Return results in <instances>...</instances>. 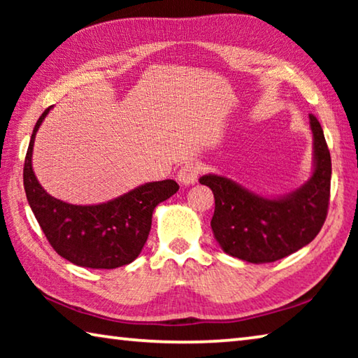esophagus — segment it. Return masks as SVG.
Here are the masks:
<instances>
[{
	"label": "esophagus",
	"instance_id": "obj_1",
	"mask_svg": "<svg viewBox=\"0 0 358 358\" xmlns=\"http://www.w3.org/2000/svg\"><path fill=\"white\" fill-rule=\"evenodd\" d=\"M199 172H201V169H199L197 164H192V162H189V164H185L183 167L180 169L178 172V181L183 186H191L197 181V177H199Z\"/></svg>",
	"mask_w": 358,
	"mask_h": 358
}]
</instances>
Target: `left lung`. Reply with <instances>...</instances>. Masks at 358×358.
<instances>
[{
	"mask_svg": "<svg viewBox=\"0 0 358 358\" xmlns=\"http://www.w3.org/2000/svg\"><path fill=\"white\" fill-rule=\"evenodd\" d=\"M313 172L305 183L282 196L266 197L232 178L207 173L199 178L215 196L211 230L229 256L268 264L311 243L327 217L331 159L324 131L310 115Z\"/></svg>",
	"mask_w": 358,
	"mask_h": 358,
	"instance_id": "left-lung-1",
	"label": "left lung"
}]
</instances>
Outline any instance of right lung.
I'll return each mask as SVG.
<instances>
[{
    "label": "right lung",
    "instance_id": "right-lung-1",
    "mask_svg": "<svg viewBox=\"0 0 358 358\" xmlns=\"http://www.w3.org/2000/svg\"><path fill=\"white\" fill-rule=\"evenodd\" d=\"M48 107L36 123L28 145L23 185L29 207L48 243L59 256L85 268H118L136 260L151 229L155 208L178 191L177 181H151L112 201L68 203L48 194L33 171L34 138Z\"/></svg>",
    "mask_w": 358,
    "mask_h": 358
}]
</instances>
